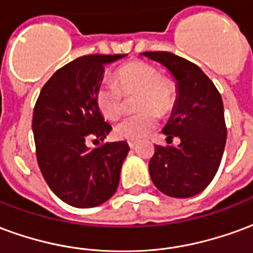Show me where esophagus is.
Segmentation results:
<instances>
[{
  "label": "esophagus",
  "mask_w": 253,
  "mask_h": 253,
  "mask_svg": "<svg viewBox=\"0 0 253 253\" xmlns=\"http://www.w3.org/2000/svg\"><path fill=\"white\" fill-rule=\"evenodd\" d=\"M127 143H128V146H130L131 149L135 146V141H132V139H128V141H127Z\"/></svg>",
  "instance_id": "34e87169"
}]
</instances>
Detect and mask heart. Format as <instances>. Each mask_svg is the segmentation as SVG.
Here are the masks:
<instances>
[{
  "label": "heart",
  "mask_w": 253,
  "mask_h": 253,
  "mask_svg": "<svg viewBox=\"0 0 253 253\" xmlns=\"http://www.w3.org/2000/svg\"><path fill=\"white\" fill-rule=\"evenodd\" d=\"M115 83L100 84L94 93L97 110L105 119L116 121L123 114L126 98L137 94L134 107L139 110L121 121L114 128L119 139L137 141L146 137L159 125L160 115L167 116L176 104V86L152 63L131 61L115 72Z\"/></svg>",
  "instance_id": "heart-1"
}]
</instances>
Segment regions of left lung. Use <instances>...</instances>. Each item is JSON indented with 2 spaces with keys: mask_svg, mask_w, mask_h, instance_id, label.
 I'll use <instances>...</instances> for the list:
<instances>
[{
  "mask_svg": "<svg viewBox=\"0 0 253 253\" xmlns=\"http://www.w3.org/2000/svg\"><path fill=\"white\" fill-rule=\"evenodd\" d=\"M164 65L177 81V99L164 127L168 143L156 145L149 161L154 186L172 198H190L205 190L217 173L226 142V125L221 94L195 63L172 52H142Z\"/></svg>",
  "mask_w": 253,
  "mask_h": 253,
  "instance_id": "obj_1",
  "label": "left lung"
}]
</instances>
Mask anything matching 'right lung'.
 Returning a JSON list of instances; mask_svg holds the SVG:
<instances>
[{"label":"right lung","instance_id":"add662e5","mask_svg":"<svg viewBox=\"0 0 253 253\" xmlns=\"http://www.w3.org/2000/svg\"><path fill=\"white\" fill-rule=\"evenodd\" d=\"M126 54L84 55L54 73L42 88L32 118L36 159L55 195L78 209L99 206L115 194L128 143L103 142L112 130L97 110L96 89L105 63ZM102 141L96 148L87 142Z\"/></svg>","mask_w":253,"mask_h":253}]
</instances>
